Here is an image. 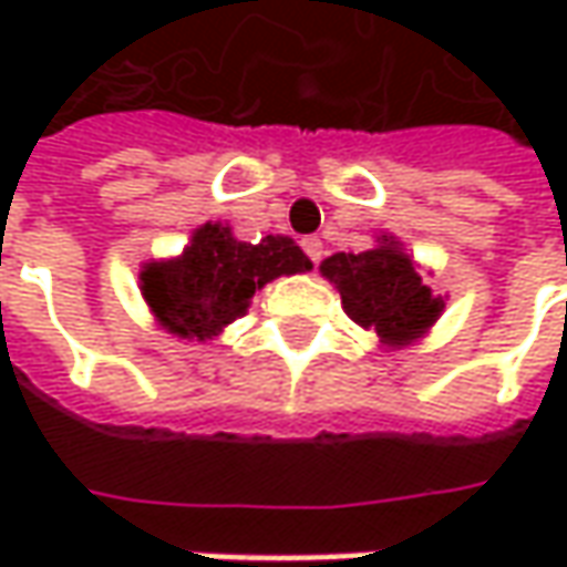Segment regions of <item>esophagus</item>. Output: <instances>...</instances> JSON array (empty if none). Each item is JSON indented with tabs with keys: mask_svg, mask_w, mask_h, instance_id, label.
Returning a JSON list of instances; mask_svg holds the SVG:
<instances>
[{
	"mask_svg": "<svg viewBox=\"0 0 567 567\" xmlns=\"http://www.w3.org/2000/svg\"><path fill=\"white\" fill-rule=\"evenodd\" d=\"M302 249H306V255H309V261H312V265H318V261H321V255H324V246H321V239H318V236L302 239Z\"/></svg>",
	"mask_w": 567,
	"mask_h": 567,
	"instance_id": "1",
	"label": "esophagus"
}]
</instances>
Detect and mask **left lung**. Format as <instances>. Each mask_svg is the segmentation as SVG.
<instances>
[{"mask_svg": "<svg viewBox=\"0 0 567 567\" xmlns=\"http://www.w3.org/2000/svg\"><path fill=\"white\" fill-rule=\"evenodd\" d=\"M321 274L338 284L347 316L362 328H372L384 343L420 338L445 309L442 296L425 287L394 239H384V246L360 255L338 251L321 261Z\"/></svg>", "mask_w": 567, "mask_h": 567, "instance_id": "1", "label": "left lung"}]
</instances>
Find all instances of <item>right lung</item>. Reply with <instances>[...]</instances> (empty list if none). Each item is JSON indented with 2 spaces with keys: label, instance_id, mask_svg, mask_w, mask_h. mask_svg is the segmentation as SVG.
<instances>
[{
  "label": "right lung",
  "instance_id": "1",
  "mask_svg": "<svg viewBox=\"0 0 567 567\" xmlns=\"http://www.w3.org/2000/svg\"><path fill=\"white\" fill-rule=\"evenodd\" d=\"M309 268L312 261L290 236H265L251 246L233 239L229 227L205 224L176 261L144 268L142 293L173 334L205 340L243 316L268 280Z\"/></svg>",
  "mask_w": 567,
  "mask_h": 567
}]
</instances>
